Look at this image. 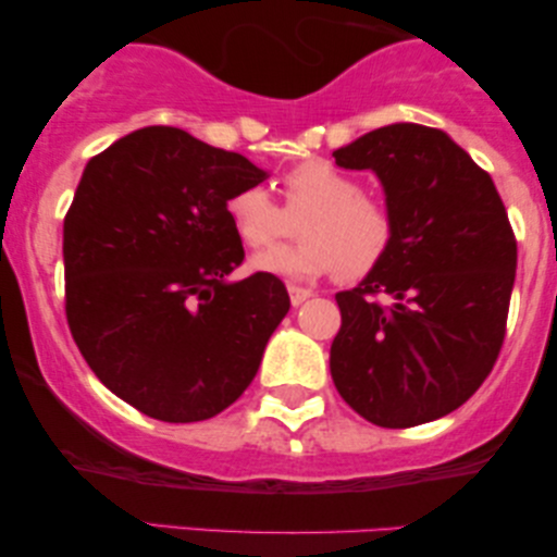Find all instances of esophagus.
<instances>
[{
    "label": "esophagus",
    "instance_id": "esophagus-1",
    "mask_svg": "<svg viewBox=\"0 0 557 557\" xmlns=\"http://www.w3.org/2000/svg\"><path fill=\"white\" fill-rule=\"evenodd\" d=\"M311 296L309 288H301V286H288V299H292L294 307H299V304H304Z\"/></svg>",
    "mask_w": 557,
    "mask_h": 557
}]
</instances>
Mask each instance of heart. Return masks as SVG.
<instances>
[{"instance_id":"heart-1","label":"heart","mask_w":557,"mask_h":557,"mask_svg":"<svg viewBox=\"0 0 557 557\" xmlns=\"http://www.w3.org/2000/svg\"><path fill=\"white\" fill-rule=\"evenodd\" d=\"M284 208L263 187L248 185L227 200L233 231L248 248H269L294 233L304 238L256 256V269L288 278H311L339 269L362 278L377 269L395 243V218L377 197L362 193L352 174L326 159H304L281 177Z\"/></svg>"}]
</instances>
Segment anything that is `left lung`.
I'll return each mask as SVG.
<instances>
[{"instance_id": "left-lung-1", "label": "left lung", "mask_w": 557, "mask_h": 557, "mask_svg": "<svg viewBox=\"0 0 557 557\" xmlns=\"http://www.w3.org/2000/svg\"><path fill=\"white\" fill-rule=\"evenodd\" d=\"M332 157L375 172L395 218L385 261L334 296L332 380L383 429L436 421L479 391L505 342L517 269L505 202L490 174L431 126L375 128Z\"/></svg>"}]
</instances>
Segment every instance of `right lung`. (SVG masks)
Instances as JSON below:
<instances>
[{
	"instance_id": "right-lung-1",
	"label": "right lung",
	"mask_w": 557,
	"mask_h": 557,
	"mask_svg": "<svg viewBox=\"0 0 557 557\" xmlns=\"http://www.w3.org/2000/svg\"><path fill=\"white\" fill-rule=\"evenodd\" d=\"M263 180L174 126L139 128L83 170L63 225L67 326L96 377L144 416L225 410L292 307L273 273L225 281L246 258L227 200Z\"/></svg>"
}]
</instances>
